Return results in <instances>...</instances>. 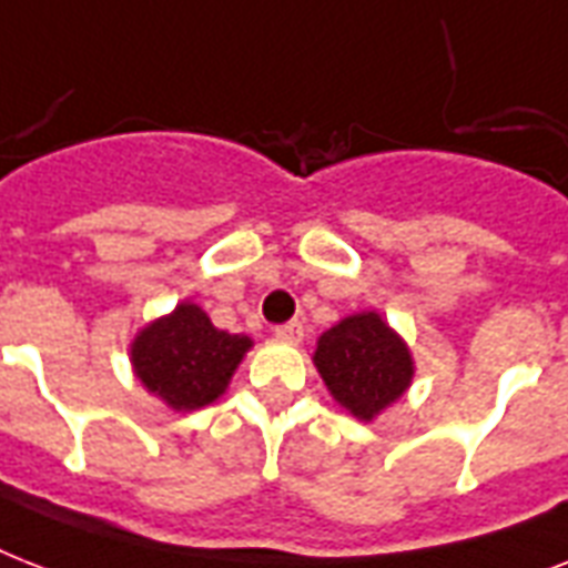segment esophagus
I'll return each instance as SVG.
<instances>
[{
  "label": "esophagus",
  "mask_w": 568,
  "mask_h": 568,
  "mask_svg": "<svg viewBox=\"0 0 568 568\" xmlns=\"http://www.w3.org/2000/svg\"><path fill=\"white\" fill-rule=\"evenodd\" d=\"M274 333L280 338H285V342H301V338H303V324H301V321H285V324H280V327H276Z\"/></svg>",
  "instance_id": "esophagus-1"
}]
</instances>
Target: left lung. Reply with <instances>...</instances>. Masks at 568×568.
<instances>
[{
  "mask_svg": "<svg viewBox=\"0 0 568 568\" xmlns=\"http://www.w3.org/2000/svg\"><path fill=\"white\" fill-rule=\"evenodd\" d=\"M315 365L338 404L359 422L404 395L413 379V359L377 312L338 321L318 338Z\"/></svg>",
  "mask_w": 568,
  "mask_h": 568,
  "instance_id": "1",
  "label": "left lung"
}]
</instances>
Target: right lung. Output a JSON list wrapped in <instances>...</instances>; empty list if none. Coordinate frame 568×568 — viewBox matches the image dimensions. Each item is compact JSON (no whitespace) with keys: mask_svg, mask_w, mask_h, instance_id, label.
<instances>
[{"mask_svg":"<svg viewBox=\"0 0 568 568\" xmlns=\"http://www.w3.org/2000/svg\"><path fill=\"white\" fill-rule=\"evenodd\" d=\"M250 347L247 336L217 329L200 306L182 303L132 345L138 379L173 409H200L223 395Z\"/></svg>","mask_w":568,"mask_h":568,"instance_id":"obj_1","label":"right lung"}]
</instances>
